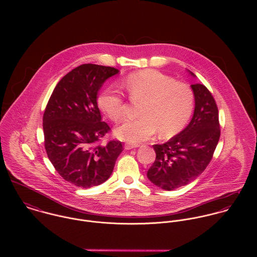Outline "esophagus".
Returning a JSON list of instances; mask_svg holds the SVG:
<instances>
[{
	"mask_svg": "<svg viewBox=\"0 0 257 257\" xmlns=\"http://www.w3.org/2000/svg\"><path fill=\"white\" fill-rule=\"evenodd\" d=\"M139 147H140V145H133V144H125V145H124V148H125V149H127V150Z\"/></svg>",
	"mask_w": 257,
	"mask_h": 257,
	"instance_id": "esophagus-1",
	"label": "esophagus"
}]
</instances>
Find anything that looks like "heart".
<instances>
[{"mask_svg":"<svg viewBox=\"0 0 257 257\" xmlns=\"http://www.w3.org/2000/svg\"><path fill=\"white\" fill-rule=\"evenodd\" d=\"M124 86L131 100L143 101V104L141 117L128 119L117 127L115 134L118 139L138 144L149 139L156 131L161 138H171L188 122L194 108V94L187 84L147 69L128 75ZM97 102L100 110L111 120L122 118L126 104L113 88H106Z\"/></svg>","mask_w":257,"mask_h":257,"instance_id":"heart-1","label":"heart"}]
</instances>
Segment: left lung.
I'll list each match as a JSON object with an SVG mask.
<instances>
[{
    "mask_svg": "<svg viewBox=\"0 0 257 257\" xmlns=\"http://www.w3.org/2000/svg\"><path fill=\"white\" fill-rule=\"evenodd\" d=\"M191 87L195 110L190 123L167 143L153 146L156 158L147 171L152 183L167 191L187 185L203 173L220 140L219 110L212 93L203 84Z\"/></svg>",
    "mask_w": 257,
    "mask_h": 257,
    "instance_id": "1",
    "label": "left lung"
}]
</instances>
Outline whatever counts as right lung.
<instances>
[{
  "instance_id": "obj_1",
  "label": "right lung",
  "mask_w": 257,
  "mask_h": 257,
  "mask_svg": "<svg viewBox=\"0 0 257 257\" xmlns=\"http://www.w3.org/2000/svg\"><path fill=\"white\" fill-rule=\"evenodd\" d=\"M119 72L110 66L82 64L54 88L43 113L44 147L59 175L69 183L90 188L110 178L122 144L101 139L110 131L97 104L103 83Z\"/></svg>"
}]
</instances>
